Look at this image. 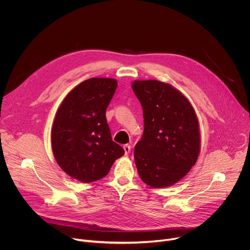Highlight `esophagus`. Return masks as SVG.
<instances>
[{"label": "esophagus", "instance_id": "1", "mask_svg": "<svg viewBox=\"0 0 250 250\" xmlns=\"http://www.w3.org/2000/svg\"><path fill=\"white\" fill-rule=\"evenodd\" d=\"M130 146L129 145H125L124 146V150H125V154H128L129 153V151H130Z\"/></svg>", "mask_w": 250, "mask_h": 250}]
</instances>
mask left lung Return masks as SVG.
<instances>
[{"label":"left lung","instance_id":"1","mask_svg":"<svg viewBox=\"0 0 250 250\" xmlns=\"http://www.w3.org/2000/svg\"><path fill=\"white\" fill-rule=\"evenodd\" d=\"M145 130L134 148L141 180L152 188L180 181L195 165L201 149L196 112L189 100L172 85L157 80H135Z\"/></svg>","mask_w":250,"mask_h":250}]
</instances>
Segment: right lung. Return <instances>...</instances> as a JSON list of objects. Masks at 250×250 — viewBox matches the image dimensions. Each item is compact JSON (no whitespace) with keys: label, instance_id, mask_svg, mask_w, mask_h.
Returning a JSON list of instances; mask_svg holds the SVG:
<instances>
[{"label":"right lung","instance_id":"add662e5","mask_svg":"<svg viewBox=\"0 0 250 250\" xmlns=\"http://www.w3.org/2000/svg\"><path fill=\"white\" fill-rule=\"evenodd\" d=\"M113 78H91L77 85L57 110L51 147L60 168L74 179L91 183L109 173L125 154L113 141L105 111L116 92Z\"/></svg>","mask_w":250,"mask_h":250}]
</instances>
